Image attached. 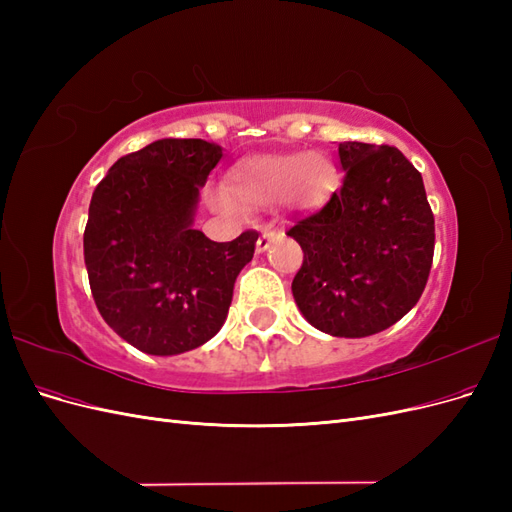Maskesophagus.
<instances>
[{
    "label": "esophagus",
    "mask_w": 512,
    "mask_h": 512,
    "mask_svg": "<svg viewBox=\"0 0 512 512\" xmlns=\"http://www.w3.org/2000/svg\"><path fill=\"white\" fill-rule=\"evenodd\" d=\"M280 237H282L280 230H262V235H260L258 241H256V252H258V254L267 252L269 245H271L273 241L280 239Z\"/></svg>",
    "instance_id": "34e87169"
}]
</instances>
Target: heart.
<instances>
[{
	"instance_id": "heart-1",
	"label": "heart",
	"mask_w": 512,
	"mask_h": 512,
	"mask_svg": "<svg viewBox=\"0 0 512 512\" xmlns=\"http://www.w3.org/2000/svg\"><path fill=\"white\" fill-rule=\"evenodd\" d=\"M337 168L322 151L262 153L239 160L228 170V183L213 188L215 209L241 215L245 207H271L282 213L320 211L337 188Z\"/></svg>"
}]
</instances>
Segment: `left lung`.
<instances>
[{"label":"left lung","instance_id":"obj_1","mask_svg":"<svg viewBox=\"0 0 512 512\" xmlns=\"http://www.w3.org/2000/svg\"><path fill=\"white\" fill-rule=\"evenodd\" d=\"M342 190L288 230L303 250L292 297L333 337H367L404 318L425 290L436 226L423 177L389 145L339 143Z\"/></svg>","mask_w":512,"mask_h":512}]
</instances>
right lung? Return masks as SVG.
<instances>
[{"instance_id":"obj_1","label":"right lung","mask_w":512,"mask_h":512,"mask_svg":"<svg viewBox=\"0 0 512 512\" xmlns=\"http://www.w3.org/2000/svg\"><path fill=\"white\" fill-rule=\"evenodd\" d=\"M203 138H162L119 158L98 183L83 235L104 322L147 354L194 350L222 329L258 232L215 243L194 228L200 188L222 160Z\"/></svg>"}]
</instances>
